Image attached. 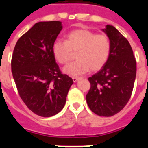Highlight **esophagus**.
I'll return each instance as SVG.
<instances>
[{
    "instance_id": "1",
    "label": "esophagus",
    "mask_w": 148,
    "mask_h": 148,
    "mask_svg": "<svg viewBox=\"0 0 148 148\" xmlns=\"http://www.w3.org/2000/svg\"><path fill=\"white\" fill-rule=\"evenodd\" d=\"M79 78H80V77H72V79H73V81H74V82H76V81H77Z\"/></svg>"
}]
</instances>
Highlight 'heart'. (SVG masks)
<instances>
[{"mask_svg":"<svg viewBox=\"0 0 148 148\" xmlns=\"http://www.w3.org/2000/svg\"><path fill=\"white\" fill-rule=\"evenodd\" d=\"M54 58L60 64L66 65L76 53L77 60L64 67L66 74L77 76L85 74L90 69L95 72L105 65L110 57L111 42L104 34H97L87 28L71 31L65 41L56 40L52 45Z\"/></svg>","mask_w":148,"mask_h":148,"instance_id":"obj_1","label":"heart"}]
</instances>
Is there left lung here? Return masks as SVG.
<instances>
[{
	"instance_id": "obj_1",
	"label": "left lung",
	"mask_w": 148,
	"mask_h": 148,
	"mask_svg": "<svg viewBox=\"0 0 148 148\" xmlns=\"http://www.w3.org/2000/svg\"><path fill=\"white\" fill-rule=\"evenodd\" d=\"M111 42L110 57L97 73L88 78V107L102 117H111L125 107L132 95L137 72L135 57L128 40L114 27L103 30Z\"/></svg>"
}]
</instances>
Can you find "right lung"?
Listing matches in <instances>:
<instances>
[{
	"label": "right lung",
	"mask_w": 148,
	"mask_h": 148,
	"mask_svg": "<svg viewBox=\"0 0 148 148\" xmlns=\"http://www.w3.org/2000/svg\"><path fill=\"white\" fill-rule=\"evenodd\" d=\"M62 30L61 22H38L18 39L11 58L17 91L30 110L48 117L64 107L74 81L60 71L52 45Z\"/></svg>",
	"instance_id": "obj_1"
}]
</instances>
